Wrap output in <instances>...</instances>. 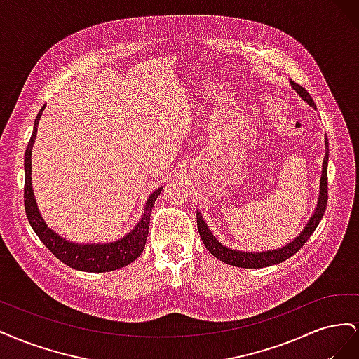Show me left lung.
I'll use <instances>...</instances> for the list:
<instances>
[{
	"instance_id": "8db88e82",
	"label": "left lung",
	"mask_w": 359,
	"mask_h": 359,
	"mask_svg": "<svg viewBox=\"0 0 359 359\" xmlns=\"http://www.w3.org/2000/svg\"><path fill=\"white\" fill-rule=\"evenodd\" d=\"M290 85H292V88L299 94V97L304 102H306L309 106L314 107V109H318L316 104H314L313 99L310 97V94L304 90L301 85L292 82V81H290ZM328 147H330L328 137H325V157H323V163H322V175H320L319 198H318L316 208H314V212L310 217V220L307 222L306 227H304V229L298 233V236L293 238L289 244L280 247V248H276V250H266V252H244V250H235L231 247H226L224 244H222L219 240H217L214 233L210 231V227L205 223L201 211H196L199 235L202 238L206 250H208V252L214 257L220 259L222 262L233 265V266H240V268H265V266H271V265H277L280 262H283V260L289 259L290 256L295 255L298 250L304 244H306V241L313 235V232L316 231V227L325 214V210H327V202H328L327 169H328V157H330Z\"/></svg>"
}]
</instances>
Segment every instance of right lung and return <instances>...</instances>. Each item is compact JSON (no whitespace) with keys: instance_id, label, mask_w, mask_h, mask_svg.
<instances>
[{"instance_id":"obj_1","label":"right lung","mask_w":359,"mask_h":359,"mask_svg":"<svg viewBox=\"0 0 359 359\" xmlns=\"http://www.w3.org/2000/svg\"><path fill=\"white\" fill-rule=\"evenodd\" d=\"M46 104H43L39 111L34 128H32V135L25 149V158H24V168H25V187H24V202H25V212L27 219L32 227V231L40 238V241L45 244L50 252L55 255L62 264L69 265L78 271H85V273H109V271L119 269L127 266L136 260L144 252V247L148 238L149 229V215L153 211V206L158 194L161 193L163 187H158L149 194L142 215H140L139 222L127 235H124L119 240L111 243H73L70 240L62 238L55 231H52L43 219L39 206L34 198V190H32V165H31V156H32V145L36 142L37 136V126L40 121V116L45 111Z\"/></svg>"}]
</instances>
